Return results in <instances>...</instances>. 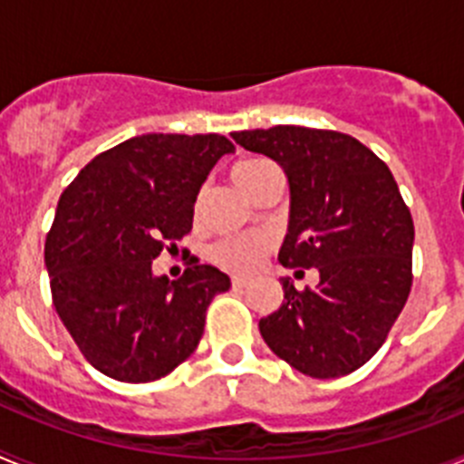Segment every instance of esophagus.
Wrapping results in <instances>:
<instances>
[{"mask_svg":"<svg viewBox=\"0 0 464 464\" xmlns=\"http://www.w3.org/2000/svg\"><path fill=\"white\" fill-rule=\"evenodd\" d=\"M248 285V276H232V288H246Z\"/></svg>","mask_w":464,"mask_h":464,"instance_id":"obj_1","label":"esophagus"}]
</instances>
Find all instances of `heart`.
<instances>
[{
  "label": "heart",
  "instance_id": "1",
  "mask_svg": "<svg viewBox=\"0 0 464 464\" xmlns=\"http://www.w3.org/2000/svg\"><path fill=\"white\" fill-rule=\"evenodd\" d=\"M278 174V167L274 165L272 160L265 158H251L244 160L235 167L232 176H235V183L246 197H251V192L260 186L265 179ZM202 208V195L197 197L195 213H199ZM269 251V239L260 235H241V237H225V239L216 241L208 251L211 262H216L220 269H227V272L235 274H246L253 272V269L260 265L262 256Z\"/></svg>",
  "mask_w": 464,
  "mask_h": 464
}]
</instances>
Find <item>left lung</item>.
I'll use <instances>...</instances> for the list:
<instances>
[{
	"label": "left lung",
	"mask_w": 464,
	"mask_h": 464,
	"mask_svg": "<svg viewBox=\"0 0 464 464\" xmlns=\"http://www.w3.org/2000/svg\"><path fill=\"white\" fill-rule=\"evenodd\" d=\"M232 139L288 179L281 265L321 276L304 290L281 278L283 304L260 318L262 339L306 376L351 374L379 351L411 290L413 220L391 169L332 130L276 125Z\"/></svg>",
	"instance_id": "1"
}]
</instances>
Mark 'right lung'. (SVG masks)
Segmentation results:
<instances>
[{
  "label": "right lung",
  "mask_w": 464,
  "mask_h": 464,
  "mask_svg": "<svg viewBox=\"0 0 464 464\" xmlns=\"http://www.w3.org/2000/svg\"><path fill=\"white\" fill-rule=\"evenodd\" d=\"M235 153L220 134H141L104 150L57 202L46 237L53 304L94 370L146 383L190 358L229 276L190 260L181 278L153 260L192 227L208 171Z\"/></svg>",
  "instance_id": "add662e5"
}]
</instances>
